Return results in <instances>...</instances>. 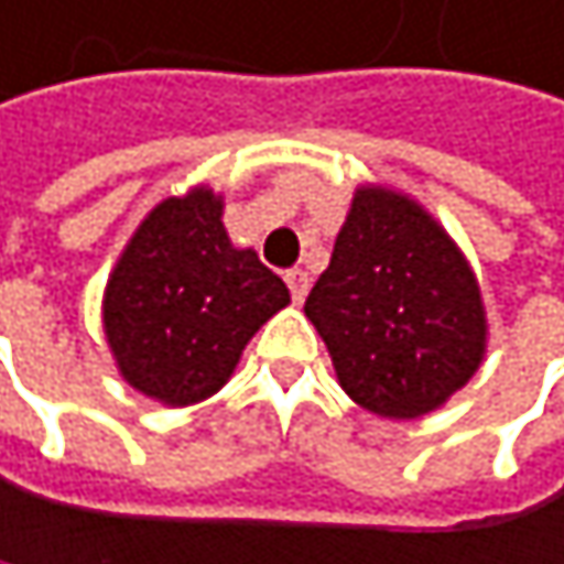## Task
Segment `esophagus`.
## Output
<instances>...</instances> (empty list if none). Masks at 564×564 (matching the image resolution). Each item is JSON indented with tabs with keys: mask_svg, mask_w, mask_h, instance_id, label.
Listing matches in <instances>:
<instances>
[{
	"mask_svg": "<svg viewBox=\"0 0 564 564\" xmlns=\"http://www.w3.org/2000/svg\"><path fill=\"white\" fill-rule=\"evenodd\" d=\"M288 288H291V297H294V304H304V297H307V291H311V276L297 267V270H288Z\"/></svg>",
	"mask_w": 564,
	"mask_h": 564,
	"instance_id": "1",
	"label": "esophagus"
}]
</instances>
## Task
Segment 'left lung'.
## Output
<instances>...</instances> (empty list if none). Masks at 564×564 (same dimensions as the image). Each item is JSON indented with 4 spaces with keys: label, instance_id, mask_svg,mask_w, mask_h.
Instances as JSON below:
<instances>
[{
    "label": "left lung",
    "instance_id": "1",
    "mask_svg": "<svg viewBox=\"0 0 564 564\" xmlns=\"http://www.w3.org/2000/svg\"><path fill=\"white\" fill-rule=\"evenodd\" d=\"M304 314L344 394L391 421L445 408L488 354L485 297L468 257L414 196L381 183L354 189Z\"/></svg>",
    "mask_w": 564,
    "mask_h": 564
}]
</instances>
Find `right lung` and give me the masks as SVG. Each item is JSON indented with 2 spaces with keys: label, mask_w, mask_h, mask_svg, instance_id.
Instances as JSON below:
<instances>
[{
  "label": "right lung",
  "mask_w": 564,
  "mask_h": 564,
  "mask_svg": "<svg viewBox=\"0 0 564 564\" xmlns=\"http://www.w3.org/2000/svg\"><path fill=\"white\" fill-rule=\"evenodd\" d=\"M291 304L253 247L224 227V196L207 183L166 196L140 220L102 291V334L133 391L189 408L214 398L250 337Z\"/></svg>",
  "instance_id": "right-lung-1"
}]
</instances>
